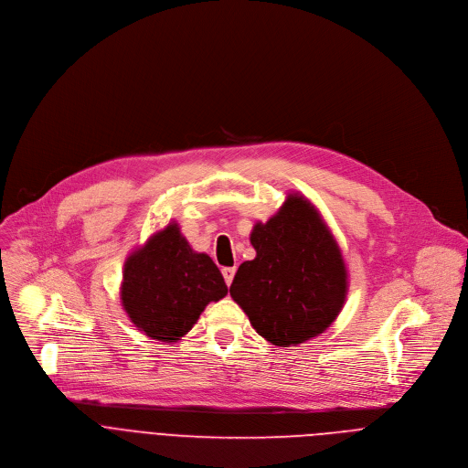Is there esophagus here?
<instances>
[{"instance_id": "esophagus-1", "label": "esophagus", "mask_w": 468, "mask_h": 468, "mask_svg": "<svg viewBox=\"0 0 468 468\" xmlns=\"http://www.w3.org/2000/svg\"><path fill=\"white\" fill-rule=\"evenodd\" d=\"M222 276H224L226 283L231 285L233 278H235V269H233V266H226V269H222Z\"/></svg>"}]
</instances>
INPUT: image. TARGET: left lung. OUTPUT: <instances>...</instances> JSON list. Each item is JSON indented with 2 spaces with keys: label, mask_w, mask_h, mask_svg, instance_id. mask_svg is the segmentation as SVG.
Returning a JSON list of instances; mask_svg holds the SVG:
<instances>
[{
  "label": "left lung",
  "mask_w": 468,
  "mask_h": 468,
  "mask_svg": "<svg viewBox=\"0 0 468 468\" xmlns=\"http://www.w3.org/2000/svg\"><path fill=\"white\" fill-rule=\"evenodd\" d=\"M250 242L257 255L239 266L229 294L253 329L283 348L324 333L345 305L348 272L314 206L289 194L269 222L253 226Z\"/></svg>",
  "instance_id": "obj_1"
}]
</instances>
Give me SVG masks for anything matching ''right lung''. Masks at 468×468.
I'll use <instances>...</instances> for the list:
<instances>
[{"label":"right lung","mask_w":468,"mask_h":468,"mask_svg":"<svg viewBox=\"0 0 468 468\" xmlns=\"http://www.w3.org/2000/svg\"><path fill=\"white\" fill-rule=\"evenodd\" d=\"M228 294L218 266L197 253L170 222L123 262L122 307L129 320L161 343L181 341L209 302Z\"/></svg>","instance_id":"add662e5"}]
</instances>
